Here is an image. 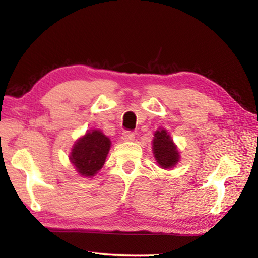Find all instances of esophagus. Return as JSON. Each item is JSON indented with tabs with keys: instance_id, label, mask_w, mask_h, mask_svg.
<instances>
[{
	"instance_id": "34e87169",
	"label": "esophagus",
	"mask_w": 258,
	"mask_h": 258,
	"mask_svg": "<svg viewBox=\"0 0 258 258\" xmlns=\"http://www.w3.org/2000/svg\"><path fill=\"white\" fill-rule=\"evenodd\" d=\"M134 139H135V134L133 132H124L121 134V140H123L124 142L134 141Z\"/></svg>"
}]
</instances>
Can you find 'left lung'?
Returning <instances> with one entry per match:
<instances>
[{
	"label": "left lung",
	"mask_w": 258,
	"mask_h": 258,
	"mask_svg": "<svg viewBox=\"0 0 258 258\" xmlns=\"http://www.w3.org/2000/svg\"><path fill=\"white\" fill-rule=\"evenodd\" d=\"M152 152L158 166L164 169H171L180 161V151L174 143L167 130L159 127L152 139Z\"/></svg>",
	"instance_id": "8db88e82"
}]
</instances>
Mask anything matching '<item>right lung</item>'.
<instances>
[{
	"mask_svg": "<svg viewBox=\"0 0 258 258\" xmlns=\"http://www.w3.org/2000/svg\"><path fill=\"white\" fill-rule=\"evenodd\" d=\"M110 147V139L102 131L90 130L74 143L69 160L81 176L93 177L103 167Z\"/></svg>",
	"mask_w": 258,
	"mask_h": 258,
	"instance_id": "1",
	"label": "right lung"
}]
</instances>
